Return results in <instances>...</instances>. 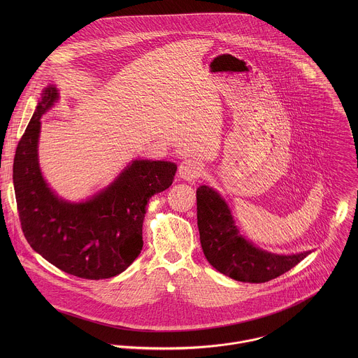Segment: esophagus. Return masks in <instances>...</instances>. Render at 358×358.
Wrapping results in <instances>:
<instances>
[{"label":"esophagus","mask_w":358,"mask_h":358,"mask_svg":"<svg viewBox=\"0 0 358 358\" xmlns=\"http://www.w3.org/2000/svg\"><path fill=\"white\" fill-rule=\"evenodd\" d=\"M203 172H204V166L196 158H186L179 165V175L185 180H190V182L196 180L203 175Z\"/></svg>","instance_id":"esophagus-1"}]
</instances>
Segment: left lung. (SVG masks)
<instances>
[{"instance_id":"1","label":"left lung","mask_w":358,"mask_h":358,"mask_svg":"<svg viewBox=\"0 0 358 358\" xmlns=\"http://www.w3.org/2000/svg\"><path fill=\"white\" fill-rule=\"evenodd\" d=\"M197 223L206 260L222 274L243 282H266L291 270L310 252L274 255L244 240L223 199L209 189L197 190Z\"/></svg>"}]
</instances>
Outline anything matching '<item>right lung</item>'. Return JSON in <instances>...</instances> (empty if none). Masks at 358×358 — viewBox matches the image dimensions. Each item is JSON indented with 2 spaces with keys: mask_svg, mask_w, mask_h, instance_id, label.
Returning a JSON list of instances; mask_svg holds the SVG:
<instances>
[{
  "mask_svg": "<svg viewBox=\"0 0 358 358\" xmlns=\"http://www.w3.org/2000/svg\"><path fill=\"white\" fill-rule=\"evenodd\" d=\"M56 99V88L44 91L16 148L13 186L20 226L30 247L62 271L87 280L110 278L141 254L148 201L172 185L176 165L136 159L91 200H59L44 182L37 158L40 118Z\"/></svg>",
  "mask_w": 358,
  "mask_h": 358,
  "instance_id": "add662e5",
  "label": "right lung"
}]
</instances>
